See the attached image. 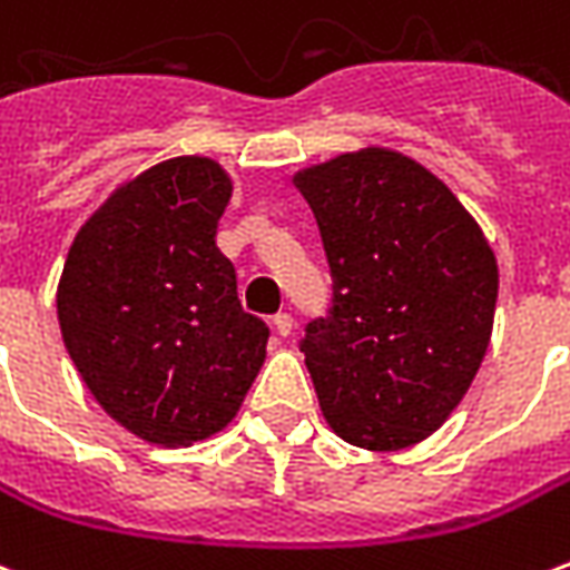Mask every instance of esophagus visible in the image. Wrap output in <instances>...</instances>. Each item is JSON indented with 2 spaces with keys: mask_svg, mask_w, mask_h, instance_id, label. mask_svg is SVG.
I'll return each instance as SVG.
<instances>
[{
  "mask_svg": "<svg viewBox=\"0 0 570 570\" xmlns=\"http://www.w3.org/2000/svg\"><path fill=\"white\" fill-rule=\"evenodd\" d=\"M272 326H274V333L284 335V338H286V335L293 333V317H289L286 311H284V314H274V317H272Z\"/></svg>",
  "mask_w": 570,
  "mask_h": 570,
  "instance_id": "1",
  "label": "esophagus"
}]
</instances>
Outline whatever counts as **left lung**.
Instances as JSON below:
<instances>
[{
    "label": "left lung",
    "mask_w": 570,
    "mask_h": 570,
    "mask_svg": "<svg viewBox=\"0 0 570 570\" xmlns=\"http://www.w3.org/2000/svg\"><path fill=\"white\" fill-rule=\"evenodd\" d=\"M333 272L330 317L302 354L326 424L396 452L442 428L489 351L498 259L452 188L403 151L366 146L293 176Z\"/></svg>",
    "instance_id": "obj_1"
}]
</instances>
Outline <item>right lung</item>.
<instances>
[{"label":"right lung","instance_id":"add662e5","mask_svg":"<svg viewBox=\"0 0 570 570\" xmlns=\"http://www.w3.org/2000/svg\"><path fill=\"white\" fill-rule=\"evenodd\" d=\"M232 198L223 164L179 155L94 210L63 262L57 321L94 400L151 445H191L235 419L268 326L240 308L216 247Z\"/></svg>","mask_w":570,"mask_h":570}]
</instances>
